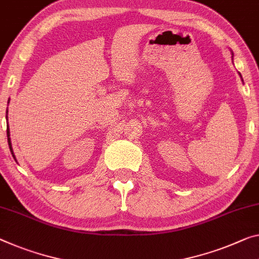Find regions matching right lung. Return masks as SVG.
<instances>
[{
	"mask_svg": "<svg viewBox=\"0 0 259 259\" xmlns=\"http://www.w3.org/2000/svg\"><path fill=\"white\" fill-rule=\"evenodd\" d=\"M7 113H8V111H7ZM8 118V117H7ZM7 137H8V143H9V148H10V152H11V154H13V156H14V158H15V155H14V152H13V147H11V141H10V131H9V125H8V127H7ZM16 160V158H15Z\"/></svg>",
	"mask_w": 259,
	"mask_h": 259,
	"instance_id": "1",
	"label": "right lung"
}]
</instances>
